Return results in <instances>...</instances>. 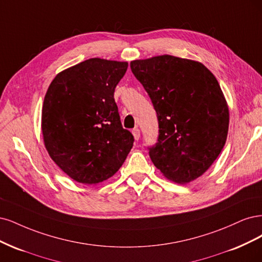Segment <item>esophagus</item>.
Wrapping results in <instances>:
<instances>
[{"label": "esophagus", "mask_w": 262, "mask_h": 262, "mask_svg": "<svg viewBox=\"0 0 262 262\" xmlns=\"http://www.w3.org/2000/svg\"><path fill=\"white\" fill-rule=\"evenodd\" d=\"M132 133H133V135H134V138L136 139V140H138L139 137H140V130H139V128H138V127L134 128V129L132 130Z\"/></svg>", "instance_id": "1"}]
</instances>
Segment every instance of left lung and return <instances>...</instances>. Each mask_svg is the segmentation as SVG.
<instances>
[{
	"label": "left lung",
	"instance_id": "obj_1",
	"mask_svg": "<svg viewBox=\"0 0 262 262\" xmlns=\"http://www.w3.org/2000/svg\"><path fill=\"white\" fill-rule=\"evenodd\" d=\"M130 69L157 112L151 161L168 180H196L220 155L229 132V107L214 75L204 64L172 55L133 61Z\"/></svg>",
	"mask_w": 262,
	"mask_h": 262
}]
</instances>
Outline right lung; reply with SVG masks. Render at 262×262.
I'll return each mask as SVG.
<instances>
[{"label":"right lung","instance_id":"obj_1","mask_svg":"<svg viewBox=\"0 0 262 262\" xmlns=\"http://www.w3.org/2000/svg\"><path fill=\"white\" fill-rule=\"evenodd\" d=\"M127 62L89 58L55 76L42 106L41 127L51 159L76 182L98 184L113 176L133 148L114 90Z\"/></svg>","mask_w":262,"mask_h":262}]
</instances>
